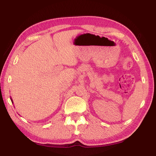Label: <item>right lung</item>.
I'll return each instance as SVG.
<instances>
[{"instance_id":"1","label":"right lung","mask_w":156,"mask_h":156,"mask_svg":"<svg viewBox=\"0 0 156 156\" xmlns=\"http://www.w3.org/2000/svg\"><path fill=\"white\" fill-rule=\"evenodd\" d=\"M11 102H12V103H13V101H12V98H11Z\"/></svg>"}]
</instances>
